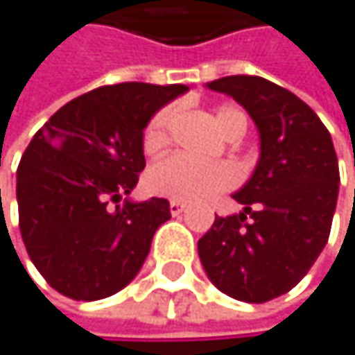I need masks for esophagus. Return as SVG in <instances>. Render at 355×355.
Listing matches in <instances>:
<instances>
[{
  "label": "esophagus",
  "mask_w": 355,
  "mask_h": 355,
  "mask_svg": "<svg viewBox=\"0 0 355 355\" xmlns=\"http://www.w3.org/2000/svg\"><path fill=\"white\" fill-rule=\"evenodd\" d=\"M184 209H186V205H184V203H180V201H171V203H169V211H171V216H180Z\"/></svg>",
  "instance_id": "obj_1"
}]
</instances>
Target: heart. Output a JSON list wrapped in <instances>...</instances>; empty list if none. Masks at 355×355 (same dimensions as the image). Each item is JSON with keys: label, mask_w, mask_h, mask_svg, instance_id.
Wrapping results in <instances>:
<instances>
[{"label": "heart", "mask_w": 355, "mask_h": 355, "mask_svg": "<svg viewBox=\"0 0 355 355\" xmlns=\"http://www.w3.org/2000/svg\"><path fill=\"white\" fill-rule=\"evenodd\" d=\"M173 116V107H163L150 118L141 137L146 152H158L169 144ZM214 120L220 133L228 139L235 135L241 137L245 131V116L233 105L216 107ZM237 180V169L228 163H199L184 154H171L150 167L146 184L150 192L158 197L182 203H199L211 199L218 192L233 188Z\"/></svg>", "instance_id": "obj_1"}]
</instances>
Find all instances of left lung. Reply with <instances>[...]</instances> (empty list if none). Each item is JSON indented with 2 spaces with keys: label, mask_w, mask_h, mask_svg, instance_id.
<instances>
[{
  "label": "left lung",
  "mask_w": 355,
  "mask_h": 355,
  "mask_svg": "<svg viewBox=\"0 0 355 355\" xmlns=\"http://www.w3.org/2000/svg\"><path fill=\"white\" fill-rule=\"evenodd\" d=\"M211 91L239 101L260 131V161L233 194L239 216H216L199 258L218 290L243 303L290 292L324 250L339 194V163L318 114L260 76H226Z\"/></svg>",
  "instance_id": "1"
}]
</instances>
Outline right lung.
Returning a JSON list of instances; mask_svg holds the SVG:
<instances>
[{
	"label": "right lung",
	"instance_id": "add662e5",
	"mask_svg": "<svg viewBox=\"0 0 355 355\" xmlns=\"http://www.w3.org/2000/svg\"><path fill=\"white\" fill-rule=\"evenodd\" d=\"M184 84L99 86L52 114L16 171L19 226L42 277L73 300H99L141 269L167 199L122 201L146 167L144 129Z\"/></svg>",
	"mask_w": 355,
	"mask_h": 355
}]
</instances>
